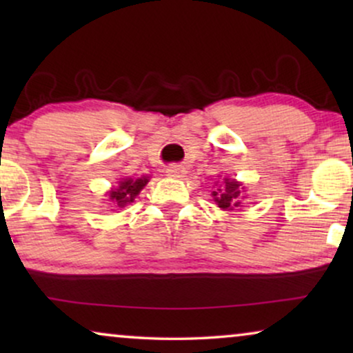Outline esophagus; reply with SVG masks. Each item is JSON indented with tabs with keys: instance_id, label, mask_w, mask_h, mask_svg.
<instances>
[{
	"instance_id": "1",
	"label": "esophagus",
	"mask_w": 353,
	"mask_h": 353,
	"mask_svg": "<svg viewBox=\"0 0 353 353\" xmlns=\"http://www.w3.org/2000/svg\"><path fill=\"white\" fill-rule=\"evenodd\" d=\"M165 173L168 176H173V178H180L183 176V173H185V168L180 167V165H168L165 168Z\"/></svg>"
}]
</instances>
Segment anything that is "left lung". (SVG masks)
I'll return each mask as SVG.
<instances>
[{
  "label": "left lung",
  "mask_w": 353,
  "mask_h": 353,
  "mask_svg": "<svg viewBox=\"0 0 353 353\" xmlns=\"http://www.w3.org/2000/svg\"><path fill=\"white\" fill-rule=\"evenodd\" d=\"M241 185L236 183L234 180H225L223 188H216V191L212 192L216 205L221 207V209H233V207H238L239 196H241Z\"/></svg>",
  "instance_id": "8db88e82"
}]
</instances>
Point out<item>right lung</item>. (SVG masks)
I'll use <instances>...</instances> for the list:
<instances>
[{
	"mask_svg": "<svg viewBox=\"0 0 353 353\" xmlns=\"http://www.w3.org/2000/svg\"><path fill=\"white\" fill-rule=\"evenodd\" d=\"M148 183V178H138V180H132V178H127V180L120 181V186L117 190L110 191L109 197L114 201V204L119 207H125L128 202H133L134 197L139 194V191L143 190L144 185Z\"/></svg>",
	"mask_w": 353,
	"mask_h": 353,
	"instance_id": "obj_1",
	"label": "right lung"
}]
</instances>
